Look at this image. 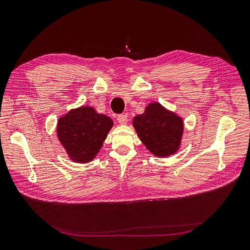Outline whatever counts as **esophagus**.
<instances>
[{
	"label": "esophagus",
	"instance_id": "obj_1",
	"mask_svg": "<svg viewBox=\"0 0 250 250\" xmlns=\"http://www.w3.org/2000/svg\"><path fill=\"white\" fill-rule=\"evenodd\" d=\"M117 120H118V123L121 124V125L126 124V121H127L126 115H125V114H119L118 116H117Z\"/></svg>",
	"mask_w": 250,
	"mask_h": 250
}]
</instances>
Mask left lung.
Wrapping results in <instances>:
<instances>
[{"mask_svg": "<svg viewBox=\"0 0 250 250\" xmlns=\"http://www.w3.org/2000/svg\"><path fill=\"white\" fill-rule=\"evenodd\" d=\"M138 137L156 156H169L177 150L183 133V120L159 104H151L144 114L133 119Z\"/></svg>", "mask_w": 250, "mask_h": 250, "instance_id": "obj_1", "label": "left lung"}]
</instances>
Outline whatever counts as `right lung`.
Masks as SVG:
<instances>
[{"mask_svg": "<svg viewBox=\"0 0 250 250\" xmlns=\"http://www.w3.org/2000/svg\"><path fill=\"white\" fill-rule=\"evenodd\" d=\"M113 121L96 113L91 106L68 112L58 123V137L69 157L77 163H88L104 145Z\"/></svg>", "mask_w": 250, "mask_h": 250, "instance_id": "add662e5", "label": "right lung"}]
</instances>
